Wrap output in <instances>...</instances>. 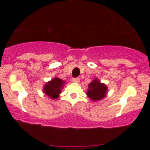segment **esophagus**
<instances>
[{"instance_id": "esophagus-1", "label": "esophagus", "mask_w": 150, "mask_h": 150, "mask_svg": "<svg viewBox=\"0 0 150 150\" xmlns=\"http://www.w3.org/2000/svg\"><path fill=\"white\" fill-rule=\"evenodd\" d=\"M73 82H80V77H75V78H73Z\"/></svg>"}]
</instances>
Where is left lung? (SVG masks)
Returning a JSON list of instances; mask_svg holds the SVG:
<instances>
[{"mask_svg":"<svg viewBox=\"0 0 150 150\" xmlns=\"http://www.w3.org/2000/svg\"><path fill=\"white\" fill-rule=\"evenodd\" d=\"M106 86L96 79L89 85V89L87 94L92 100L98 101L106 96Z\"/></svg>","mask_w":150,"mask_h":150,"instance_id":"obj_1","label":"left lung"}]
</instances>
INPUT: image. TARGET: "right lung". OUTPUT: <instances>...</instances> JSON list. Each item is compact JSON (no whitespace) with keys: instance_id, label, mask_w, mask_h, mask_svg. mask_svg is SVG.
<instances>
[{"instance_id":"add662e5","label":"right lung","mask_w":150,"mask_h":150,"mask_svg":"<svg viewBox=\"0 0 150 150\" xmlns=\"http://www.w3.org/2000/svg\"><path fill=\"white\" fill-rule=\"evenodd\" d=\"M64 83L65 82L61 79L57 77L53 78L52 80L46 84L44 88V92L51 99H56L61 93V88L63 87Z\"/></svg>"}]
</instances>
